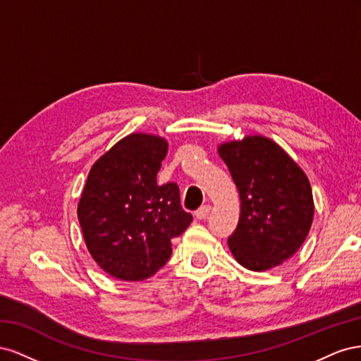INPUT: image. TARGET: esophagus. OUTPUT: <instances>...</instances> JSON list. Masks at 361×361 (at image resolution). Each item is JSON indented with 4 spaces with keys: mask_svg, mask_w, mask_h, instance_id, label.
I'll use <instances>...</instances> for the list:
<instances>
[{
    "mask_svg": "<svg viewBox=\"0 0 361 361\" xmlns=\"http://www.w3.org/2000/svg\"><path fill=\"white\" fill-rule=\"evenodd\" d=\"M209 212H211V206L204 204L200 207V209L195 211V218H197V220H204V218H207V215H209Z\"/></svg>",
    "mask_w": 361,
    "mask_h": 361,
    "instance_id": "esophagus-1",
    "label": "esophagus"
}]
</instances>
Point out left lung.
Returning a JSON list of instances; mask_svg holds the SVG:
<instances>
[{"label":"left lung","mask_w":361,"mask_h":361,"mask_svg":"<svg viewBox=\"0 0 361 361\" xmlns=\"http://www.w3.org/2000/svg\"><path fill=\"white\" fill-rule=\"evenodd\" d=\"M241 200L236 231L227 243L250 271H268L290 259L309 235L314 203L302 169L276 141L245 135L218 146Z\"/></svg>","instance_id":"8db88e82"}]
</instances>
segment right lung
<instances>
[{"mask_svg": "<svg viewBox=\"0 0 361 361\" xmlns=\"http://www.w3.org/2000/svg\"><path fill=\"white\" fill-rule=\"evenodd\" d=\"M169 143L133 133L97 159L78 203L87 250L106 274L125 281L154 276L171 256V239L192 215L180 206L176 183H157Z\"/></svg>", "mask_w": 361, "mask_h": 361, "instance_id": "1", "label": "right lung"}]
</instances>
